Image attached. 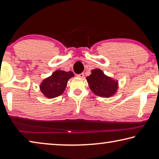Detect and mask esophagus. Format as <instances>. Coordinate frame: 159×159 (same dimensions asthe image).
Instances as JSON below:
<instances>
[{
  "instance_id": "1",
  "label": "esophagus",
  "mask_w": 159,
  "mask_h": 159,
  "mask_svg": "<svg viewBox=\"0 0 159 159\" xmlns=\"http://www.w3.org/2000/svg\"><path fill=\"white\" fill-rule=\"evenodd\" d=\"M77 77H81V78H82L83 77H84V73H81V74L77 75Z\"/></svg>"
}]
</instances>
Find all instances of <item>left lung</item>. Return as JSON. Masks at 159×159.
<instances>
[{
	"mask_svg": "<svg viewBox=\"0 0 159 159\" xmlns=\"http://www.w3.org/2000/svg\"><path fill=\"white\" fill-rule=\"evenodd\" d=\"M87 80L91 90L98 96L110 97L118 89L117 81L107 77L100 69L91 70V74L87 77Z\"/></svg>",
	"mask_w": 159,
	"mask_h": 159,
	"instance_id": "8db88e82",
	"label": "left lung"
}]
</instances>
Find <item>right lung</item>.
<instances>
[{"label":"right lung","mask_w":159,"mask_h":159,"mask_svg":"<svg viewBox=\"0 0 159 159\" xmlns=\"http://www.w3.org/2000/svg\"><path fill=\"white\" fill-rule=\"evenodd\" d=\"M72 77H74V74L71 71L56 70L41 83L40 91L48 98L61 96L66 89L68 80Z\"/></svg>","instance_id":"right-lung-1"}]
</instances>
